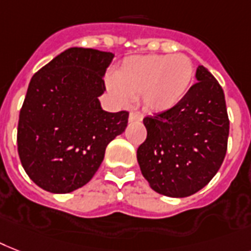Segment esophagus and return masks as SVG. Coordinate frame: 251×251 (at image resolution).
Masks as SVG:
<instances>
[{"mask_svg":"<svg viewBox=\"0 0 251 251\" xmlns=\"http://www.w3.org/2000/svg\"><path fill=\"white\" fill-rule=\"evenodd\" d=\"M142 120H143V115H142L140 112H136V111L130 112L129 122H140Z\"/></svg>","mask_w":251,"mask_h":251,"instance_id":"34e87169","label":"esophagus"}]
</instances>
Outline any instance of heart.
Segmentation results:
<instances>
[{"mask_svg":"<svg viewBox=\"0 0 251 251\" xmlns=\"http://www.w3.org/2000/svg\"><path fill=\"white\" fill-rule=\"evenodd\" d=\"M195 77L192 60L183 54L138 55L121 63L109 85L120 103L142 98L147 111L166 112L180 103Z\"/></svg>","mask_w":251,"mask_h":251,"instance_id":"obj_1","label":"heart"}]
</instances>
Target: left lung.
I'll use <instances>...</instances> for the list:
<instances>
[{
    "label": "left lung",
    "instance_id": "obj_1",
    "mask_svg": "<svg viewBox=\"0 0 251 251\" xmlns=\"http://www.w3.org/2000/svg\"><path fill=\"white\" fill-rule=\"evenodd\" d=\"M196 79L176 107L143 120L147 139L136 158L151 188L164 196L199 192L226 157L229 120L223 89L202 66Z\"/></svg>",
    "mask_w": 251,
    "mask_h": 251
}]
</instances>
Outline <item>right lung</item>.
<instances>
[{
  "label": "right lung",
  "mask_w": 251,
  "mask_h": 251,
  "mask_svg": "<svg viewBox=\"0 0 251 251\" xmlns=\"http://www.w3.org/2000/svg\"><path fill=\"white\" fill-rule=\"evenodd\" d=\"M115 55L71 48L34 73L18 124V152L38 187L69 193L89 183L129 112L103 111L99 97Z\"/></svg>",
  "instance_id": "add662e5"
}]
</instances>
